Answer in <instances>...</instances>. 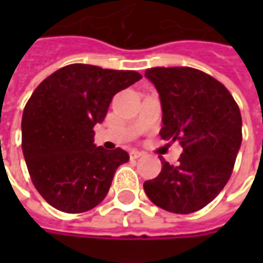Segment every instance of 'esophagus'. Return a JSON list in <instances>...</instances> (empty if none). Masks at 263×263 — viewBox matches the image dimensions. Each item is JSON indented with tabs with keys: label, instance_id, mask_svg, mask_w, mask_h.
<instances>
[{
	"label": "esophagus",
	"instance_id": "esophagus-1",
	"mask_svg": "<svg viewBox=\"0 0 263 263\" xmlns=\"http://www.w3.org/2000/svg\"><path fill=\"white\" fill-rule=\"evenodd\" d=\"M141 156H143L142 152H139V151H135V149L129 152V158H131V159H138V158H141Z\"/></svg>",
	"mask_w": 263,
	"mask_h": 263
}]
</instances>
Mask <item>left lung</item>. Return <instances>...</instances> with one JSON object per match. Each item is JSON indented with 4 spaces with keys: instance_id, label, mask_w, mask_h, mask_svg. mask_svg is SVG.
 <instances>
[{
    "instance_id": "8db88e82",
    "label": "left lung",
    "mask_w": 263,
    "mask_h": 263,
    "mask_svg": "<svg viewBox=\"0 0 263 263\" xmlns=\"http://www.w3.org/2000/svg\"><path fill=\"white\" fill-rule=\"evenodd\" d=\"M159 92L160 137L180 141L179 165L163 158L159 176L143 183L160 209L190 214L213 201L231 176L242 142V118L235 100L214 77L192 67L145 71Z\"/></svg>"
}]
</instances>
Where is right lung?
Instances as JSON below:
<instances>
[{"label":"right lung","instance_id":"1","mask_svg":"<svg viewBox=\"0 0 263 263\" xmlns=\"http://www.w3.org/2000/svg\"><path fill=\"white\" fill-rule=\"evenodd\" d=\"M141 79L134 70L76 63L32 92L22 115V152L32 183L52 207L76 214L105 198L129 155L96 146L92 128L103 122L115 94Z\"/></svg>","mask_w":263,"mask_h":263}]
</instances>
